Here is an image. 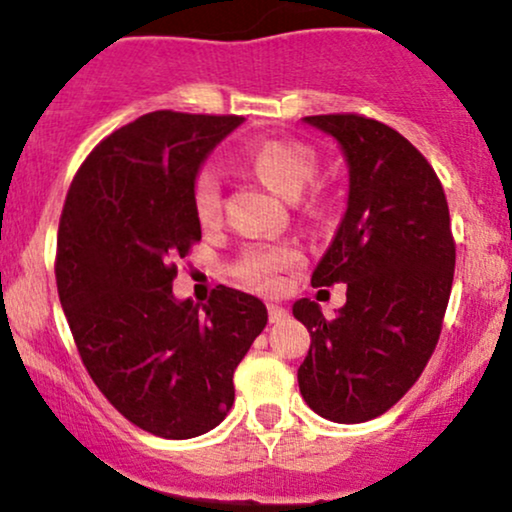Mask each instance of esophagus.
<instances>
[{"mask_svg":"<svg viewBox=\"0 0 512 512\" xmlns=\"http://www.w3.org/2000/svg\"><path fill=\"white\" fill-rule=\"evenodd\" d=\"M267 310H269V322H281V320H286V315H289V310L281 308V305H276V303H269Z\"/></svg>","mask_w":512,"mask_h":512,"instance_id":"obj_1","label":"esophagus"}]
</instances>
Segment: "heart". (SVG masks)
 <instances>
[{
  "label": "heart",
  "instance_id": "b5f03b06",
  "mask_svg": "<svg viewBox=\"0 0 512 512\" xmlns=\"http://www.w3.org/2000/svg\"><path fill=\"white\" fill-rule=\"evenodd\" d=\"M250 168L276 195L298 199L317 173V158L310 146L298 142H262L252 146ZM192 209L199 223H214L221 211V175L214 166H204L192 182ZM296 262L289 248L250 250L243 260V276L252 284L274 286V276Z\"/></svg>",
  "mask_w": 512,
  "mask_h": 512
}]
</instances>
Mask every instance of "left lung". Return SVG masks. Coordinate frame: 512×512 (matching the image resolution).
I'll list each match as a JSON object with an SVG mask.
<instances>
[{"mask_svg": "<svg viewBox=\"0 0 512 512\" xmlns=\"http://www.w3.org/2000/svg\"><path fill=\"white\" fill-rule=\"evenodd\" d=\"M349 168L346 211L313 286L346 284L334 317L310 298L293 315L310 332L298 368L308 407L337 424L385 414L419 380L436 349L455 274L443 185L402 134L361 115H313Z\"/></svg>", "mask_w": 512, "mask_h": 512, "instance_id": "8db88e82", "label": "left lung"}]
</instances>
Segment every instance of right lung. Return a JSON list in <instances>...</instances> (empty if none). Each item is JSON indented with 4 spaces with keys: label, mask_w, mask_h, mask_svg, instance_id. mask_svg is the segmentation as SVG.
Listing matches in <instances>:
<instances>
[{
    "label": "right lung",
    "mask_w": 512,
    "mask_h": 512,
    "mask_svg": "<svg viewBox=\"0 0 512 512\" xmlns=\"http://www.w3.org/2000/svg\"><path fill=\"white\" fill-rule=\"evenodd\" d=\"M236 115L156 110L88 154L57 233V291L81 361L134 426L202 436L233 407V370L267 325L260 298L173 296L175 260L202 238L192 182Z\"/></svg>",
    "instance_id": "right-lung-1"
}]
</instances>
